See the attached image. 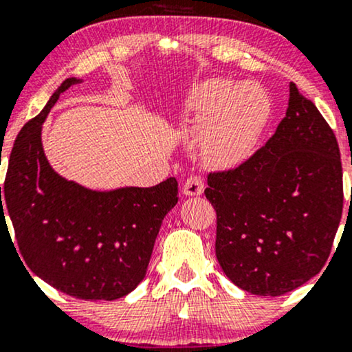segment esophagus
Returning <instances> with one entry per match:
<instances>
[{
  "mask_svg": "<svg viewBox=\"0 0 352 352\" xmlns=\"http://www.w3.org/2000/svg\"><path fill=\"white\" fill-rule=\"evenodd\" d=\"M204 179L199 175H192L184 184V193L188 197H199L204 193Z\"/></svg>",
  "mask_w": 352,
  "mask_h": 352,
  "instance_id": "esophagus-1",
  "label": "esophagus"
}]
</instances>
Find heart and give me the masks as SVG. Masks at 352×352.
Returning <instances> with one entry per match:
<instances>
[{
    "mask_svg": "<svg viewBox=\"0 0 352 352\" xmlns=\"http://www.w3.org/2000/svg\"><path fill=\"white\" fill-rule=\"evenodd\" d=\"M270 116V99L253 82L207 79L188 92L185 122L201 131V155L213 167H233L248 157Z\"/></svg>",
    "mask_w": 352,
    "mask_h": 352,
    "instance_id": "b5f03b06",
    "label": "heart"
}]
</instances>
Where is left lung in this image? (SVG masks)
Instances as JSON below:
<instances>
[{
	"label": "left lung",
	"instance_id": "8db88e82",
	"mask_svg": "<svg viewBox=\"0 0 352 352\" xmlns=\"http://www.w3.org/2000/svg\"><path fill=\"white\" fill-rule=\"evenodd\" d=\"M207 182L217 260L238 288L281 296L321 272L342 215L341 153L333 129L296 84L272 139Z\"/></svg>",
	"mask_w": 352,
	"mask_h": 352
}]
</instances>
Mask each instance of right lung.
<instances>
[{
  "label": "right lung",
  "mask_w": 352,
  "mask_h": 352,
  "mask_svg": "<svg viewBox=\"0 0 352 352\" xmlns=\"http://www.w3.org/2000/svg\"><path fill=\"white\" fill-rule=\"evenodd\" d=\"M79 82L64 80L19 131L0 187V223L6 225L8 212L21 260L52 288L84 301H112L145 278L162 220L179 201V184L170 177L148 188L91 190L51 167L43 124L59 96Z\"/></svg>",
  "instance_id": "add662e5"
}]
</instances>
